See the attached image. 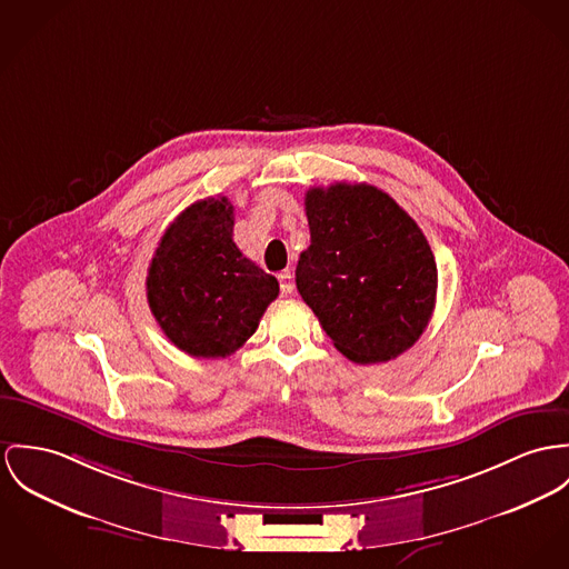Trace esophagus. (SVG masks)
I'll return each mask as SVG.
<instances>
[{
	"label": "esophagus",
	"mask_w": 569,
	"mask_h": 569,
	"mask_svg": "<svg viewBox=\"0 0 569 569\" xmlns=\"http://www.w3.org/2000/svg\"><path fill=\"white\" fill-rule=\"evenodd\" d=\"M279 288H281V295H292V290H295V277H292L290 270H283V272L279 274Z\"/></svg>",
	"instance_id": "34e87169"
}]
</instances>
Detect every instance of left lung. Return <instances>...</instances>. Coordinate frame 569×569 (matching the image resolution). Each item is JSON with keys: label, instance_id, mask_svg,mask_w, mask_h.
Wrapping results in <instances>:
<instances>
[{"label": "left lung", "instance_id": "left-lung-1", "mask_svg": "<svg viewBox=\"0 0 569 569\" xmlns=\"http://www.w3.org/2000/svg\"><path fill=\"white\" fill-rule=\"evenodd\" d=\"M309 247L297 288L333 347L355 363H381L411 349L438 295V263L392 197L338 181L306 194Z\"/></svg>", "mask_w": 569, "mask_h": 569}]
</instances>
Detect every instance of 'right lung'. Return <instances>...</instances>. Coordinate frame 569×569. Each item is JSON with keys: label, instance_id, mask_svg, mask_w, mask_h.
<instances>
[{"label": "right lung", "instance_id": "obj_1", "mask_svg": "<svg viewBox=\"0 0 569 569\" xmlns=\"http://www.w3.org/2000/svg\"><path fill=\"white\" fill-rule=\"evenodd\" d=\"M277 295V279L236 247L227 197L186 208L164 231L147 274L151 313L177 349L192 357L236 352Z\"/></svg>", "mask_w": 569, "mask_h": 569}]
</instances>
